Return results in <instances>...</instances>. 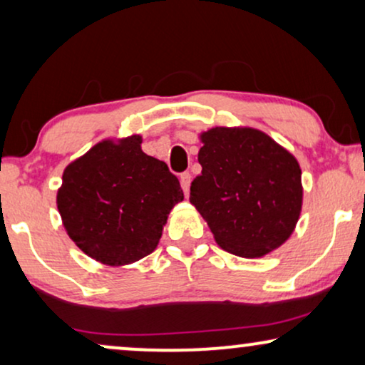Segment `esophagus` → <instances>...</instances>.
Returning <instances> with one entry per match:
<instances>
[{
    "label": "esophagus",
    "instance_id": "34e87169",
    "mask_svg": "<svg viewBox=\"0 0 365 365\" xmlns=\"http://www.w3.org/2000/svg\"><path fill=\"white\" fill-rule=\"evenodd\" d=\"M179 181H181V187H182V191H184V194H189V187H191V174L189 173H182L181 174V178H179Z\"/></svg>",
    "mask_w": 365,
    "mask_h": 365
}]
</instances>
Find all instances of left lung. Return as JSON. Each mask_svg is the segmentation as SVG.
I'll list each match as a JSON object with an SVG mask.
<instances>
[{"label":"left lung","mask_w":365,"mask_h":365,"mask_svg":"<svg viewBox=\"0 0 365 365\" xmlns=\"http://www.w3.org/2000/svg\"><path fill=\"white\" fill-rule=\"evenodd\" d=\"M189 201L224 251L262 257L291 237L302 209L301 168L287 149L254 128L201 133Z\"/></svg>","instance_id":"obj_1"}]
</instances>
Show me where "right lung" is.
Returning a JSON list of instances; mask_svg holds the SVG:
<instances>
[{"mask_svg": "<svg viewBox=\"0 0 365 365\" xmlns=\"http://www.w3.org/2000/svg\"><path fill=\"white\" fill-rule=\"evenodd\" d=\"M139 134L104 139L69 163L56 204L68 236L94 261L126 266L158 247L171 209L184 199L168 164L148 156Z\"/></svg>", "mask_w": 365, "mask_h": 365, "instance_id": "obj_1", "label": "right lung"}]
</instances>
